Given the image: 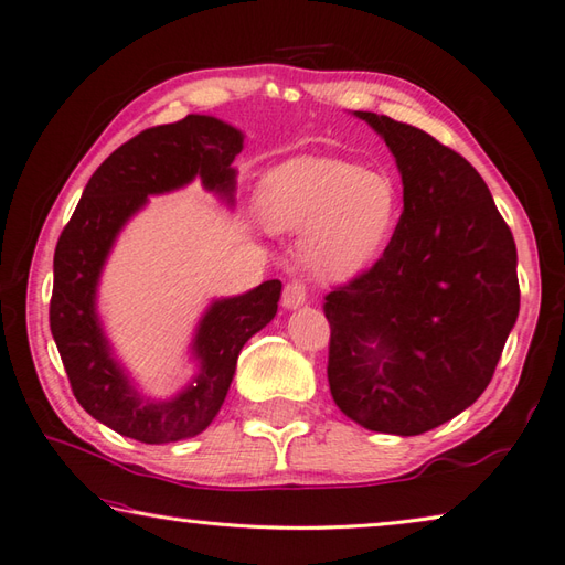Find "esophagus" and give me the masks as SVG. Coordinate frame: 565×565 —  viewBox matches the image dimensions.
<instances>
[{"mask_svg":"<svg viewBox=\"0 0 565 565\" xmlns=\"http://www.w3.org/2000/svg\"><path fill=\"white\" fill-rule=\"evenodd\" d=\"M308 298V288L303 281H291L284 286V296H281V303L286 310H296L306 303Z\"/></svg>","mask_w":565,"mask_h":565,"instance_id":"1","label":"esophagus"}]
</instances>
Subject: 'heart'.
<instances>
[{
	"mask_svg": "<svg viewBox=\"0 0 565 565\" xmlns=\"http://www.w3.org/2000/svg\"><path fill=\"white\" fill-rule=\"evenodd\" d=\"M259 212L271 231L300 233L308 269L349 281L373 267L399 223L402 196L387 173L337 159H296L262 182Z\"/></svg>",
	"mask_w": 565,
	"mask_h": 565,
	"instance_id": "heart-1",
	"label": "heart"
}]
</instances>
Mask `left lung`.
<instances>
[{"label": "left lung", "mask_w": 565, "mask_h": 565, "mask_svg": "<svg viewBox=\"0 0 565 565\" xmlns=\"http://www.w3.org/2000/svg\"><path fill=\"white\" fill-rule=\"evenodd\" d=\"M356 117L395 156L404 212L383 257L324 298L327 380L351 422L418 436L491 383L520 312L518 250L460 153L387 115Z\"/></svg>", "instance_id": "1"}]
</instances>
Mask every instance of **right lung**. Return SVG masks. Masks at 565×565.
Masks as SVG:
<instances>
[{
    "instance_id": "obj_1",
    "label": "right lung",
    "mask_w": 565,
    "mask_h": 565,
    "mask_svg": "<svg viewBox=\"0 0 565 565\" xmlns=\"http://www.w3.org/2000/svg\"><path fill=\"white\" fill-rule=\"evenodd\" d=\"M243 132L209 115L143 129L105 159L78 200L55 247L50 330L78 404L120 436L161 445L185 440L214 422L247 339L277 315L281 281L218 298L202 315L192 339L196 373L170 399L143 397L115 359L98 318V281L115 238L151 194L202 180L204 190L235 202V156Z\"/></svg>"
}]
</instances>
